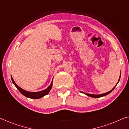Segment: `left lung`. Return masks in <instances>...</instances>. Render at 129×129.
<instances>
[{
	"label": "left lung",
	"mask_w": 129,
	"mask_h": 129,
	"mask_svg": "<svg viewBox=\"0 0 129 129\" xmlns=\"http://www.w3.org/2000/svg\"><path fill=\"white\" fill-rule=\"evenodd\" d=\"M120 78V75L119 79V80H118V82H119ZM118 83H117V84H118ZM116 85H117V84H116ZM116 86H115V87H114V88H113V89H112V90H110V91H109L107 92V93H104V94H98V95H95V94H87V93H83V92H82V91H81V93H84V94H85L86 95H87L89 96V97H93V98H100V97H103V96H105V95H107L108 94L110 93L111 92H112V90L115 89V87H116Z\"/></svg>",
	"instance_id": "obj_1"
}]
</instances>
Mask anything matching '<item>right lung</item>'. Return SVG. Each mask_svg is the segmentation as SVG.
Instances as JSON below:
<instances>
[{"label": "right lung", "mask_w": 129, "mask_h": 129, "mask_svg": "<svg viewBox=\"0 0 129 129\" xmlns=\"http://www.w3.org/2000/svg\"><path fill=\"white\" fill-rule=\"evenodd\" d=\"M11 80H12L13 83L15 86V87L17 88V89L19 90V91H20L22 95H24V96H25V97L28 98H29V99H40V98L43 97V96H45L46 95H47V94H49L50 91V90L51 89V88H52L53 81L51 82L50 85L46 90H42V91H40L39 92H29L23 90L22 89H21V88L19 87V86L15 83L14 80H13V79L11 76Z\"/></svg>", "instance_id": "1"}]
</instances>
